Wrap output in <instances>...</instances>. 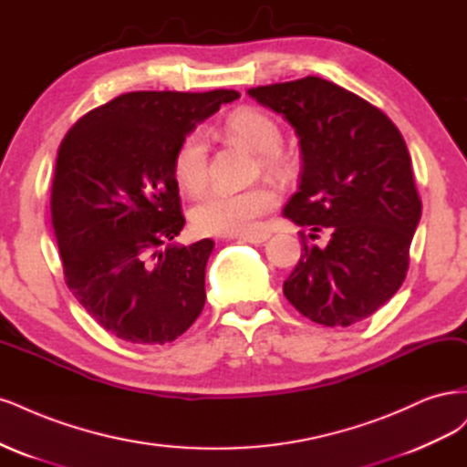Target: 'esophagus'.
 Masks as SVG:
<instances>
[{"label": "esophagus", "mask_w": 467, "mask_h": 467, "mask_svg": "<svg viewBox=\"0 0 467 467\" xmlns=\"http://www.w3.org/2000/svg\"><path fill=\"white\" fill-rule=\"evenodd\" d=\"M269 238L267 233H252V234H243L238 236L240 243H250V244H262Z\"/></svg>", "instance_id": "obj_1"}]
</instances>
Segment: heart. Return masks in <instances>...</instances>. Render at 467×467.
Wrapping results in <instances>:
<instances>
[{
  "instance_id": "heart-1",
  "label": "heart",
  "mask_w": 467,
  "mask_h": 467,
  "mask_svg": "<svg viewBox=\"0 0 467 467\" xmlns=\"http://www.w3.org/2000/svg\"><path fill=\"white\" fill-rule=\"evenodd\" d=\"M224 131L231 140L250 147L260 162L274 172H287L293 159L279 147L283 131L277 119L260 109L233 112ZM207 143L200 131H192L180 141L172 159V174L184 193H198L207 184ZM277 205V193L264 184L244 190H212L192 209V224L200 234L238 236L260 229V219Z\"/></svg>"
}]
</instances>
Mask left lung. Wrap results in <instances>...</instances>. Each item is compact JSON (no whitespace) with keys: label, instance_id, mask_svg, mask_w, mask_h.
<instances>
[{"label":"left lung","instance_id":"8db88e82","mask_svg":"<svg viewBox=\"0 0 467 467\" xmlns=\"http://www.w3.org/2000/svg\"><path fill=\"white\" fill-rule=\"evenodd\" d=\"M296 130L300 184L283 215L326 248L308 244L283 283L289 303L316 324L351 326L396 295L420 219L411 157L380 109L332 81L303 78L248 91Z\"/></svg>","mask_w":467,"mask_h":467}]
</instances>
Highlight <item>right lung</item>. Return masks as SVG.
Wrapping results in <instances>:
<instances>
[{"instance_id": "1", "label": "right lung", "mask_w": 467, "mask_h": 467, "mask_svg": "<svg viewBox=\"0 0 467 467\" xmlns=\"http://www.w3.org/2000/svg\"><path fill=\"white\" fill-rule=\"evenodd\" d=\"M240 95L135 91L87 112L57 149L50 213L69 291L116 337L174 341L202 314L215 243L184 227L176 147Z\"/></svg>"}]
</instances>
